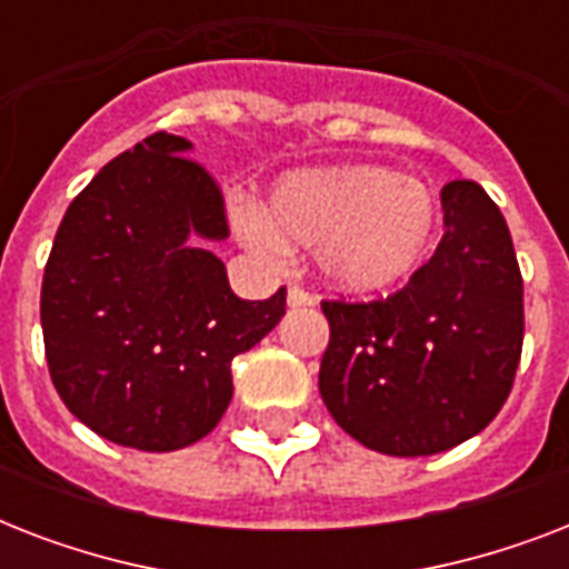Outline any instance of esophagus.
Returning <instances> with one entry per match:
<instances>
[{
	"instance_id": "1",
	"label": "esophagus",
	"mask_w": 569,
	"mask_h": 569,
	"mask_svg": "<svg viewBox=\"0 0 569 569\" xmlns=\"http://www.w3.org/2000/svg\"><path fill=\"white\" fill-rule=\"evenodd\" d=\"M289 307H312V295L301 286H289Z\"/></svg>"
}]
</instances>
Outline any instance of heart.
Returning a JSON list of instances; mask_svg holds the SVG:
<instances>
[{"label":"heart","mask_w":569,"mask_h":569,"mask_svg":"<svg viewBox=\"0 0 569 569\" xmlns=\"http://www.w3.org/2000/svg\"><path fill=\"white\" fill-rule=\"evenodd\" d=\"M241 239L268 253L316 248L321 274L355 295L407 283L437 236V206L422 180L378 164L298 171L277 182L266 212L236 209Z\"/></svg>","instance_id":"1"}]
</instances>
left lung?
Wrapping results in <instances>:
<instances>
[{
  "instance_id": "obj_1",
  "label": "left lung",
  "mask_w": 569,
  "mask_h": 569,
  "mask_svg": "<svg viewBox=\"0 0 569 569\" xmlns=\"http://www.w3.org/2000/svg\"><path fill=\"white\" fill-rule=\"evenodd\" d=\"M440 200L446 232L405 289L321 301V401L357 442L396 458L485 431L522 355V274L499 206L472 180L449 182Z\"/></svg>"
}]
</instances>
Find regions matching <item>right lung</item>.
<instances>
[{"label":"right lung","instance_id":"obj_1","mask_svg":"<svg viewBox=\"0 0 569 569\" xmlns=\"http://www.w3.org/2000/svg\"><path fill=\"white\" fill-rule=\"evenodd\" d=\"M189 141L153 132L111 159L58 227L40 289L49 378L106 440L177 451L232 398V357L286 312V286L241 301L197 239L230 236L221 186Z\"/></svg>","mask_w":569,"mask_h":569}]
</instances>
